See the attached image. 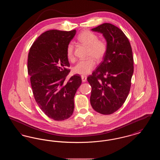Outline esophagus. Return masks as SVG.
Here are the masks:
<instances>
[{
    "label": "esophagus",
    "mask_w": 160,
    "mask_h": 160,
    "mask_svg": "<svg viewBox=\"0 0 160 160\" xmlns=\"http://www.w3.org/2000/svg\"><path fill=\"white\" fill-rule=\"evenodd\" d=\"M81 77H82V82H85L86 81V80H87V77L85 76H82Z\"/></svg>",
    "instance_id": "obj_1"
}]
</instances>
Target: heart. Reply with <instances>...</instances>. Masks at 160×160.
I'll list each match as a JSON object with an SVG mask.
<instances>
[{"label": "heart", "instance_id": "obj_1", "mask_svg": "<svg viewBox=\"0 0 160 160\" xmlns=\"http://www.w3.org/2000/svg\"><path fill=\"white\" fill-rule=\"evenodd\" d=\"M79 42L88 47V57H93L96 61L102 60L107 52L106 43L99 40L98 36L89 31H84L77 37ZM74 45L69 43L67 48V55L69 61H74ZM95 66L93 59L89 58L86 60L79 61L73 68L72 71L76 74L86 76L91 72Z\"/></svg>", "mask_w": 160, "mask_h": 160}]
</instances>
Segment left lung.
<instances>
[{"mask_svg":"<svg viewBox=\"0 0 160 160\" xmlns=\"http://www.w3.org/2000/svg\"><path fill=\"white\" fill-rule=\"evenodd\" d=\"M91 30L102 35L107 52L88 77L92 87L91 104L99 113L110 114L121 108L129 93L134 72L132 48L124 33L113 24L103 23Z\"/></svg>","mask_w":160,"mask_h":160,"instance_id":"obj_1","label":"left lung"}]
</instances>
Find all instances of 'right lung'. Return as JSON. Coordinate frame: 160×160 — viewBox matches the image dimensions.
Instances as JSON below:
<instances>
[{
	"instance_id": "add662e5",
	"label": "right lung",
	"mask_w": 160,
	"mask_h": 160,
	"mask_svg": "<svg viewBox=\"0 0 160 160\" xmlns=\"http://www.w3.org/2000/svg\"><path fill=\"white\" fill-rule=\"evenodd\" d=\"M76 31L50 30L42 33L31 46L28 71L38 106L50 118L61 121L74 112V98L82 83L74 75L65 81L70 70L67 48Z\"/></svg>"
}]
</instances>
